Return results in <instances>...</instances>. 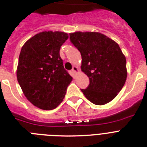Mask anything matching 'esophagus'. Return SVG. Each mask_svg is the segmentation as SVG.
Instances as JSON below:
<instances>
[{
    "label": "esophagus",
    "instance_id": "34e87169",
    "mask_svg": "<svg viewBox=\"0 0 147 147\" xmlns=\"http://www.w3.org/2000/svg\"><path fill=\"white\" fill-rule=\"evenodd\" d=\"M72 71L74 72V73H76V72H78V68L76 67V66H74V67H72Z\"/></svg>",
    "mask_w": 147,
    "mask_h": 147
}]
</instances>
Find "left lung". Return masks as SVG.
I'll use <instances>...</instances> for the list:
<instances>
[{
    "label": "left lung",
    "mask_w": 147,
    "mask_h": 147,
    "mask_svg": "<svg viewBox=\"0 0 147 147\" xmlns=\"http://www.w3.org/2000/svg\"><path fill=\"white\" fill-rule=\"evenodd\" d=\"M69 39L81 53V69L90 80L81 91L94 105L109 103L121 90L127 78L126 59L120 46L99 32H76L69 34Z\"/></svg>",
    "instance_id": "left-lung-1"
}]
</instances>
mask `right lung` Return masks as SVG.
<instances>
[{
	"instance_id": "obj_1",
	"label": "right lung",
	"mask_w": 147,
	"mask_h": 147,
	"mask_svg": "<svg viewBox=\"0 0 147 147\" xmlns=\"http://www.w3.org/2000/svg\"><path fill=\"white\" fill-rule=\"evenodd\" d=\"M67 38L65 32H42L29 39L21 49L17 80L26 98L41 109L57 107L72 80L59 55Z\"/></svg>"
}]
</instances>
